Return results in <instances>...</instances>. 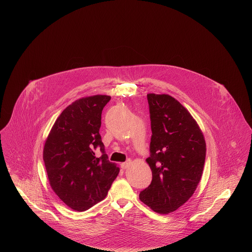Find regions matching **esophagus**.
Instances as JSON below:
<instances>
[{"label": "esophagus", "mask_w": 252, "mask_h": 252, "mask_svg": "<svg viewBox=\"0 0 252 252\" xmlns=\"http://www.w3.org/2000/svg\"><path fill=\"white\" fill-rule=\"evenodd\" d=\"M131 159H128V160H126V162H123V163L121 164V167L123 168V169H126V168H128L131 165Z\"/></svg>", "instance_id": "esophagus-1"}]
</instances>
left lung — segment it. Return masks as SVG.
Masks as SVG:
<instances>
[{"label": "left lung", "mask_w": 252, "mask_h": 252, "mask_svg": "<svg viewBox=\"0 0 252 252\" xmlns=\"http://www.w3.org/2000/svg\"><path fill=\"white\" fill-rule=\"evenodd\" d=\"M152 137L151 184L140 199L151 210L166 215L178 210L196 190L203 173L206 142L188 109L169 94H148Z\"/></svg>", "instance_id": "left-lung-1"}]
</instances>
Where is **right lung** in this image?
Here are the masks:
<instances>
[{
	"instance_id": "add662e5",
	"label": "right lung",
	"mask_w": 252,
	"mask_h": 252,
	"mask_svg": "<svg viewBox=\"0 0 252 252\" xmlns=\"http://www.w3.org/2000/svg\"><path fill=\"white\" fill-rule=\"evenodd\" d=\"M110 96L79 98L65 108L49 132L43 160L49 183L60 199L76 212H84L108 194L120 168L108 160L99 129L101 114ZM103 155L97 158L94 149Z\"/></svg>"
}]
</instances>
